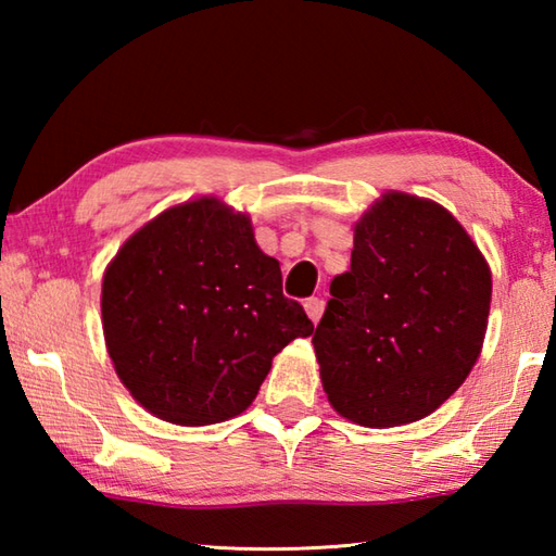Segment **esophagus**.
Segmentation results:
<instances>
[{"label":"esophagus","mask_w":556,"mask_h":556,"mask_svg":"<svg viewBox=\"0 0 556 556\" xmlns=\"http://www.w3.org/2000/svg\"><path fill=\"white\" fill-rule=\"evenodd\" d=\"M304 308H306L308 318H312L314 324H318V321H321V316H324V299H318V296L306 299L304 301Z\"/></svg>","instance_id":"34e87169"}]
</instances>
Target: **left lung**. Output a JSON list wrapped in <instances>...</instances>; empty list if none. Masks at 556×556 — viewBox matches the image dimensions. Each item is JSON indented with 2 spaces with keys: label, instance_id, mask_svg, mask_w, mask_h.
<instances>
[{
  "label": "left lung",
  "instance_id": "8db88e82",
  "mask_svg": "<svg viewBox=\"0 0 556 556\" xmlns=\"http://www.w3.org/2000/svg\"><path fill=\"white\" fill-rule=\"evenodd\" d=\"M312 338L324 392L353 425L425 419L481 355L491 267L454 215L388 191L353 228L351 269L333 277Z\"/></svg>",
  "mask_w": 556,
  "mask_h": 556
}]
</instances>
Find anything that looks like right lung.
Wrapping results in <instances>:
<instances>
[{
    "mask_svg": "<svg viewBox=\"0 0 556 556\" xmlns=\"http://www.w3.org/2000/svg\"><path fill=\"white\" fill-rule=\"evenodd\" d=\"M102 333L117 378L154 417L208 427L250 407L271 357L314 333L248 213L215 195L142 225L102 275Z\"/></svg>",
    "mask_w": 556,
    "mask_h": 556,
    "instance_id": "add662e5",
    "label": "right lung"
}]
</instances>
